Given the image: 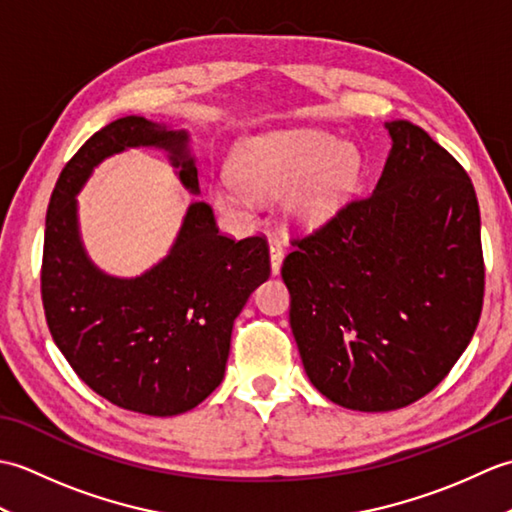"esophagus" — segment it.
<instances>
[{
  "instance_id": "esophagus-1",
  "label": "esophagus",
  "mask_w": 512,
  "mask_h": 512,
  "mask_svg": "<svg viewBox=\"0 0 512 512\" xmlns=\"http://www.w3.org/2000/svg\"><path fill=\"white\" fill-rule=\"evenodd\" d=\"M281 262H284V242L273 239V242H270V268H273V275H277L281 270Z\"/></svg>"
}]
</instances>
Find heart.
Here are the masks:
<instances>
[{
  "label": "heart",
  "instance_id": "b5f03b06",
  "mask_svg": "<svg viewBox=\"0 0 512 512\" xmlns=\"http://www.w3.org/2000/svg\"><path fill=\"white\" fill-rule=\"evenodd\" d=\"M233 180L211 187L226 217L244 222L255 200L286 195V215L303 228L321 226L341 209L361 178V156L325 132H281L248 145L233 160Z\"/></svg>",
  "mask_w": 512,
  "mask_h": 512
}]
</instances>
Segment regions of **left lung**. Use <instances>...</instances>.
Segmentation results:
<instances>
[{
  "label": "left lung",
  "mask_w": 512,
  "mask_h": 512,
  "mask_svg": "<svg viewBox=\"0 0 512 512\" xmlns=\"http://www.w3.org/2000/svg\"><path fill=\"white\" fill-rule=\"evenodd\" d=\"M387 129L391 154L376 189L292 237L281 266L310 383L356 411H394L436 389L484 303L469 173L418 125Z\"/></svg>",
  "instance_id": "8db88e82"
}]
</instances>
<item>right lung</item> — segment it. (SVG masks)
Instances as JSON below:
<instances>
[{
  "label": "right lung",
  "mask_w": 512,
  "mask_h": 512,
  "mask_svg": "<svg viewBox=\"0 0 512 512\" xmlns=\"http://www.w3.org/2000/svg\"><path fill=\"white\" fill-rule=\"evenodd\" d=\"M171 151L198 193L187 134L125 116L85 140L54 184L46 215L41 301L54 343L96 394L147 416H178L222 383L237 314L270 275L262 235H222L213 209L193 202L171 253L143 277L116 279L85 257L74 193L105 156L125 147Z\"/></svg>",
  "instance_id": "obj_1"
}]
</instances>
